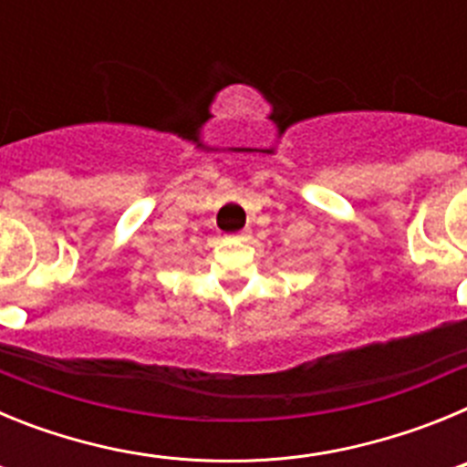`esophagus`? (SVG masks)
I'll return each instance as SVG.
<instances>
[{
    "label": "esophagus",
    "instance_id": "34e87169",
    "mask_svg": "<svg viewBox=\"0 0 467 467\" xmlns=\"http://www.w3.org/2000/svg\"><path fill=\"white\" fill-rule=\"evenodd\" d=\"M247 236H250L247 231H238V234H234L231 238H236V241H247Z\"/></svg>",
    "mask_w": 467,
    "mask_h": 467
}]
</instances>
